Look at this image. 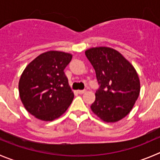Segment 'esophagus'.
Returning a JSON list of instances; mask_svg holds the SVG:
<instances>
[{"instance_id": "obj_1", "label": "esophagus", "mask_w": 160, "mask_h": 160, "mask_svg": "<svg viewBox=\"0 0 160 160\" xmlns=\"http://www.w3.org/2000/svg\"><path fill=\"white\" fill-rule=\"evenodd\" d=\"M86 89H83V90H78L77 91V92L78 94H83V93H85V92H86Z\"/></svg>"}]
</instances>
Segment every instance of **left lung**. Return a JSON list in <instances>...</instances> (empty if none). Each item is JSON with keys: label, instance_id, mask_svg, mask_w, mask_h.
<instances>
[{"label": "left lung", "instance_id": "1", "mask_svg": "<svg viewBox=\"0 0 160 160\" xmlns=\"http://www.w3.org/2000/svg\"><path fill=\"white\" fill-rule=\"evenodd\" d=\"M85 53L95 70L99 84L90 107L92 112L107 122L122 119L130 113L139 96L136 70L113 48L97 47Z\"/></svg>", "mask_w": 160, "mask_h": 160}]
</instances>
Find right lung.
Wrapping results in <instances>:
<instances>
[{
	"label": "right lung",
	"mask_w": 160,
	"mask_h": 160,
	"mask_svg": "<svg viewBox=\"0 0 160 160\" xmlns=\"http://www.w3.org/2000/svg\"><path fill=\"white\" fill-rule=\"evenodd\" d=\"M72 55L48 51L30 62L21 75L19 96L28 112L38 119L52 121L71 105L74 93L64 69Z\"/></svg>",
	"instance_id": "right-lung-1"
}]
</instances>
